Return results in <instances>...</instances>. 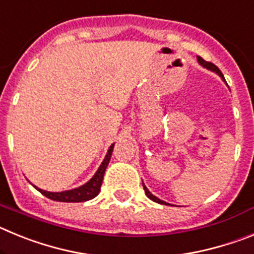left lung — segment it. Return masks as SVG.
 <instances>
[{
  "mask_svg": "<svg viewBox=\"0 0 254 254\" xmlns=\"http://www.w3.org/2000/svg\"><path fill=\"white\" fill-rule=\"evenodd\" d=\"M197 61H198V64H201V66L205 67V68H207V69H210V71H212V72L217 73V75H219L220 77H221V80H223L224 82H226L225 78H224V75H223V73H221V71H220V69L217 68V67L215 66L214 64H211V62H206V61L203 60V58L199 57V56H197ZM142 186H143V190H145V193H146V196L149 197V198L151 199V201H154V202H156V203H160V205H170V203L165 202V201H163V199H160V198H158V197H156V196H154V194H152L151 192H150V190H147L146 186L143 185V182H142Z\"/></svg>",
  "mask_w": 254,
  "mask_h": 254,
  "instance_id": "left-lung-1",
  "label": "left lung"
}]
</instances>
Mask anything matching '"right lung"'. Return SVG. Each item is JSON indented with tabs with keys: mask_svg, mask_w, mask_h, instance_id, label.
Instances as JSON below:
<instances>
[{
	"mask_svg": "<svg viewBox=\"0 0 254 254\" xmlns=\"http://www.w3.org/2000/svg\"><path fill=\"white\" fill-rule=\"evenodd\" d=\"M113 147L114 143H112L111 146H109L107 155H105L104 160L102 161V164H100V167L95 172V174L85 185L80 186V187L68 190H62V192H49V190H40V188H38L34 185L33 186L35 187V190H39L40 193L44 194L48 198L53 199V201H58V202H84V201H89V199L94 198V197L99 194L100 187H102L103 183V177H104L105 169H107L109 160H111Z\"/></svg>",
	"mask_w": 254,
	"mask_h": 254,
	"instance_id": "add662e5",
	"label": "right lung"
}]
</instances>
